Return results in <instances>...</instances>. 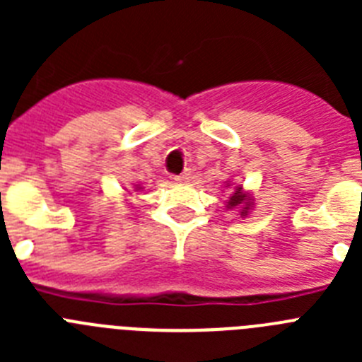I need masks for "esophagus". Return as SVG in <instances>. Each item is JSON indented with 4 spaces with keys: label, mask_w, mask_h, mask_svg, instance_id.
<instances>
[{
    "label": "esophagus",
    "mask_w": 362,
    "mask_h": 362,
    "mask_svg": "<svg viewBox=\"0 0 362 362\" xmlns=\"http://www.w3.org/2000/svg\"><path fill=\"white\" fill-rule=\"evenodd\" d=\"M190 177H192L190 170H185L183 174L175 175V181H177V183H188V181H190Z\"/></svg>",
    "instance_id": "obj_1"
}]
</instances>
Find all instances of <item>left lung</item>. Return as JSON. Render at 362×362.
I'll list each match as a JSON object with an SVG mask.
<instances>
[{
  "mask_svg": "<svg viewBox=\"0 0 362 362\" xmlns=\"http://www.w3.org/2000/svg\"><path fill=\"white\" fill-rule=\"evenodd\" d=\"M226 187H230V185L226 183ZM226 209L239 210L241 216H248V212H250L252 209V196L250 194H245V192H243V187L239 185V187H235V190L230 194L228 201H226Z\"/></svg>",
  "mask_w": 362,
  "mask_h": 362,
  "instance_id": "1",
  "label": "left lung"
}]
</instances>
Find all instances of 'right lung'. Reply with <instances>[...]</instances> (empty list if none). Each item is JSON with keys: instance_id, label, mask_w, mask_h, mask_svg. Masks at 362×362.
<instances>
[{"instance_id": "obj_1", "label": "right lung", "mask_w": 362, "mask_h": 362, "mask_svg": "<svg viewBox=\"0 0 362 362\" xmlns=\"http://www.w3.org/2000/svg\"><path fill=\"white\" fill-rule=\"evenodd\" d=\"M137 188H139V187H137Z\"/></svg>"}]
</instances>
